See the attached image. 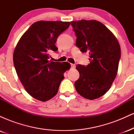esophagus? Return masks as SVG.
Here are the masks:
<instances>
[{"label":"esophagus","mask_w":134,"mask_h":134,"mask_svg":"<svg viewBox=\"0 0 134 134\" xmlns=\"http://www.w3.org/2000/svg\"><path fill=\"white\" fill-rule=\"evenodd\" d=\"M71 67L72 68H75V67H76V65H75V64H71Z\"/></svg>","instance_id":"esophagus-1"}]
</instances>
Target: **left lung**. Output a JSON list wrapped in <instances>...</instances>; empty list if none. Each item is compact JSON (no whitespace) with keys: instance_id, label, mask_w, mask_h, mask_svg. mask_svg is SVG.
<instances>
[{"instance_id":"8db88e82","label":"left lung","mask_w":134,"mask_h":134,"mask_svg":"<svg viewBox=\"0 0 134 134\" xmlns=\"http://www.w3.org/2000/svg\"><path fill=\"white\" fill-rule=\"evenodd\" d=\"M76 46L90 54L87 66L77 65L79 79L74 83L81 96L94 99L111 87L117 74L121 50L117 40L103 24L96 20L72 21Z\"/></svg>"}]
</instances>
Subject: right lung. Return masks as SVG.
<instances>
[{"label": "right lung", "instance_id": "add662e5", "mask_svg": "<svg viewBox=\"0 0 134 134\" xmlns=\"http://www.w3.org/2000/svg\"><path fill=\"white\" fill-rule=\"evenodd\" d=\"M70 22L40 21L33 23L17 44L13 62L18 77L32 97L49 100L57 93L64 74L70 68L68 62H55L50 52H56L58 36L67 30Z\"/></svg>", "mask_w": 134, "mask_h": 134}]
</instances>
